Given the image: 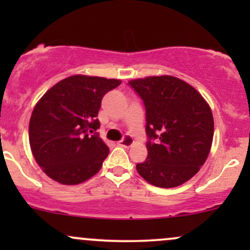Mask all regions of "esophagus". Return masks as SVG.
<instances>
[{"instance_id":"34e87169","label":"esophagus","mask_w":250,"mask_h":250,"mask_svg":"<svg viewBox=\"0 0 250 250\" xmlns=\"http://www.w3.org/2000/svg\"><path fill=\"white\" fill-rule=\"evenodd\" d=\"M134 143V139L130 136V135H125V137L121 140V141H119L117 145L121 146V147H131Z\"/></svg>"}]
</instances>
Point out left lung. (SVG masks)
<instances>
[{"instance_id": "1", "label": "left lung", "mask_w": 250, "mask_h": 250, "mask_svg": "<svg viewBox=\"0 0 250 250\" xmlns=\"http://www.w3.org/2000/svg\"><path fill=\"white\" fill-rule=\"evenodd\" d=\"M128 84L142 99L147 121L148 156L136 165L137 173L160 188L187 182L210 151L214 136L210 107L196 89L174 76H149Z\"/></svg>"}]
</instances>
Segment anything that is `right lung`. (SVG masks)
Wrapping results in <instances>:
<instances>
[{
  "mask_svg": "<svg viewBox=\"0 0 250 250\" xmlns=\"http://www.w3.org/2000/svg\"><path fill=\"white\" fill-rule=\"evenodd\" d=\"M120 80L74 75L53 85L34 108L29 143L37 165L62 185H79L102 167L109 148L99 136L102 97Z\"/></svg>",
  "mask_w": 250,
  "mask_h": 250,
  "instance_id": "obj_1",
  "label": "right lung"
}]
</instances>
